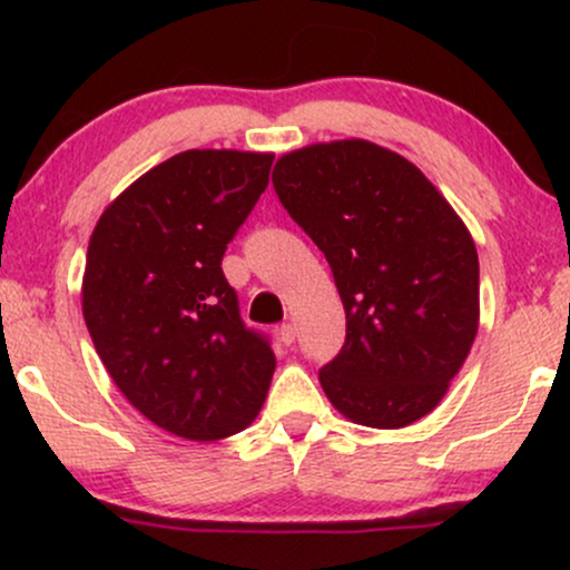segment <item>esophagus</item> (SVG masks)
Here are the masks:
<instances>
[{
	"label": "esophagus",
	"mask_w": 570,
	"mask_h": 570,
	"mask_svg": "<svg viewBox=\"0 0 570 570\" xmlns=\"http://www.w3.org/2000/svg\"><path fill=\"white\" fill-rule=\"evenodd\" d=\"M278 337H281V343H284V345H292L294 337H297V326H294L292 322L281 324L278 326Z\"/></svg>",
	"instance_id": "esophagus-1"
}]
</instances>
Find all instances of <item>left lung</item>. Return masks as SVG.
Wrapping results in <instances>:
<instances>
[{"mask_svg":"<svg viewBox=\"0 0 570 570\" xmlns=\"http://www.w3.org/2000/svg\"><path fill=\"white\" fill-rule=\"evenodd\" d=\"M273 187L324 252L345 307V345L318 372L332 407L370 429L421 421L480 326L469 227L415 163L367 139L281 155Z\"/></svg>","mask_w":570,"mask_h":570,"instance_id":"obj_1","label":"left lung"}]
</instances>
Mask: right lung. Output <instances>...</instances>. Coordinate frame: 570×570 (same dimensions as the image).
I'll list each match as a JSON object with an SVG mask.
<instances>
[{
  "instance_id": "right-lung-1",
  "label": "right lung",
  "mask_w": 570,
  "mask_h": 570,
  "mask_svg": "<svg viewBox=\"0 0 570 570\" xmlns=\"http://www.w3.org/2000/svg\"><path fill=\"white\" fill-rule=\"evenodd\" d=\"M273 153L187 149L104 208L88 244L82 316L122 396L195 442L244 431L276 356L246 330L225 248L265 193Z\"/></svg>"
}]
</instances>
